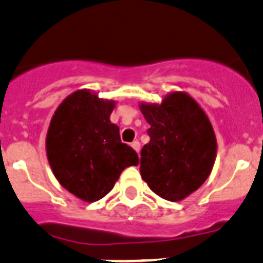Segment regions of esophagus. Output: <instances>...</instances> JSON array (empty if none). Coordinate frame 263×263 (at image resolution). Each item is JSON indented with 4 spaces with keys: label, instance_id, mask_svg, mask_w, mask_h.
Segmentation results:
<instances>
[{
    "label": "esophagus",
    "instance_id": "34e87169",
    "mask_svg": "<svg viewBox=\"0 0 263 263\" xmlns=\"http://www.w3.org/2000/svg\"><path fill=\"white\" fill-rule=\"evenodd\" d=\"M132 147H133L137 153H139V150H141V143H139L138 141H134L133 143H132Z\"/></svg>",
    "mask_w": 263,
    "mask_h": 263
}]
</instances>
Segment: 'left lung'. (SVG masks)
I'll use <instances>...</instances> for the list:
<instances>
[{
  "instance_id": "1",
  "label": "left lung",
  "mask_w": 263,
  "mask_h": 263,
  "mask_svg": "<svg viewBox=\"0 0 263 263\" xmlns=\"http://www.w3.org/2000/svg\"><path fill=\"white\" fill-rule=\"evenodd\" d=\"M150 142L141 151V176L171 202L196 192L210 175L216 139L210 120L194 99L172 92L161 104H141Z\"/></svg>"
}]
</instances>
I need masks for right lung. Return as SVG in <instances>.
<instances>
[{
	"label": "right lung",
	"instance_id": "obj_1",
	"mask_svg": "<svg viewBox=\"0 0 263 263\" xmlns=\"http://www.w3.org/2000/svg\"><path fill=\"white\" fill-rule=\"evenodd\" d=\"M115 102L79 90L60 104L47 134V156L60 184L86 202L113 189L122 171L138 164V155L122 143L109 116Z\"/></svg>",
	"mask_w": 263,
	"mask_h": 263
}]
</instances>
